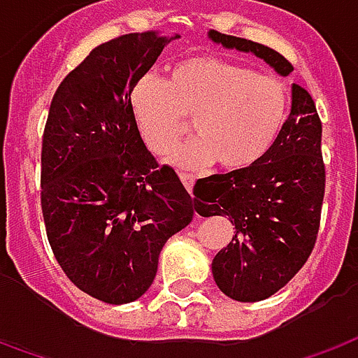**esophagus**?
Instances as JSON below:
<instances>
[{
  "label": "esophagus",
  "mask_w": 358,
  "mask_h": 358,
  "mask_svg": "<svg viewBox=\"0 0 358 358\" xmlns=\"http://www.w3.org/2000/svg\"><path fill=\"white\" fill-rule=\"evenodd\" d=\"M180 180H182V184L186 186V189L192 194L194 192V184H196V176L194 174H187V172H180Z\"/></svg>",
  "instance_id": "obj_1"
}]
</instances>
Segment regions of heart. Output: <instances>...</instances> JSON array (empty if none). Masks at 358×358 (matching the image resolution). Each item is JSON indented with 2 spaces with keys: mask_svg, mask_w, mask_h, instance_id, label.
<instances>
[{
  "mask_svg": "<svg viewBox=\"0 0 358 358\" xmlns=\"http://www.w3.org/2000/svg\"><path fill=\"white\" fill-rule=\"evenodd\" d=\"M131 110L145 145L166 155L187 134L196 139L172 153V162L199 169L219 161L227 172L248 171L262 161L283 131L289 91L281 79L256 73L217 56H192L171 67L164 83L139 79Z\"/></svg>",
  "mask_w": 358,
  "mask_h": 358,
  "instance_id": "heart-1",
  "label": "heart"
}]
</instances>
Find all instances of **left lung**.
<instances>
[{
	"label": "left lung",
	"mask_w": 358,
	"mask_h": 358,
	"mask_svg": "<svg viewBox=\"0 0 358 358\" xmlns=\"http://www.w3.org/2000/svg\"><path fill=\"white\" fill-rule=\"evenodd\" d=\"M227 48L252 52L281 75L292 64L259 42L211 31ZM326 192L322 120L310 92L292 85V108L271 151L248 171L197 180L201 217L227 215L236 234L213 259L217 287L240 302L271 296L299 273L316 246Z\"/></svg>",
	"instance_id": "1"
}]
</instances>
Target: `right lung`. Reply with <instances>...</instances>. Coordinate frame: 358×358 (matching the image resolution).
<instances>
[{
    "label": "right lung",
    "instance_id": "add662e5",
    "mask_svg": "<svg viewBox=\"0 0 358 358\" xmlns=\"http://www.w3.org/2000/svg\"><path fill=\"white\" fill-rule=\"evenodd\" d=\"M169 40L131 32L92 50L59 83L42 136L40 205L69 281L108 304L139 299L162 246L196 205L145 147L131 91Z\"/></svg>",
    "mask_w": 358,
    "mask_h": 358
}]
</instances>
